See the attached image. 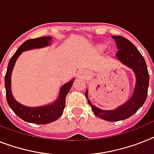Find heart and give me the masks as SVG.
Listing matches in <instances>:
<instances>
[{
	"mask_svg": "<svg viewBox=\"0 0 154 154\" xmlns=\"http://www.w3.org/2000/svg\"><path fill=\"white\" fill-rule=\"evenodd\" d=\"M104 48H105V46L103 45H100L98 46V50H99V51H102V50H103L104 49Z\"/></svg>",
	"mask_w": 154,
	"mask_h": 154,
	"instance_id": "heart-1",
	"label": "heart"
}]
</instances>
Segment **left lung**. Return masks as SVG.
<instances>
[{"mask_svg": "<svg viewBox=\"0 0 154 154\" xmlns=\"http://www.w3.org/2000/svg\"><path fill=\"white\" fill-rule=\"evenodd\" d=\"M113 38L119 49L116 56L125 65L131 68L136 76V85L133 95L127 103L114 110H103L93 106L88 99V91L85 92V96L95 116L108 121H118L132 116L144 104L148 94L149 77L145 59L135 45L121 36H113Z\"/></svg>", "mask_w": 154, "mask_h": 154, "instance_id": "left-lung-1", "label": "left lung"}]
</instances>
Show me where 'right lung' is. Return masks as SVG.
<instances>
[{"label": "right lung", "instance_id": "add662e5", "mask_svg": "<svg viewBox=\"0 0 154 154\" xmlns=\"http://www.w3.org/2000/svg\"><path fill=\"white\" fill-rule=\"evenodd\" d=\"M50 41H51V37H41L35 39L26 41L24 43L20 45V47L11 58L8 65L7 73L5 74V85L8 104L19 118L29 123L45 125L57 120L63 114V109L65 108L66 105V98L73 83V81L72 80L63 85L60 89V93L57 100L51 105L45 106L34 107V108L24 106L15 101L12 96L11 91V75L15 61L17 60L23 51L29 49L45 47L48 45Z\"/></svg>", "mask_w": 154, "mask_h": 154}]
</instances>
